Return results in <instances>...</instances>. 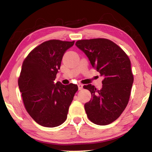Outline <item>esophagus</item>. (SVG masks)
<instances>
[{"mask_svg":"<svg viewBox=\"0 0 152 152\" xmlns=\"http://www.w3.org/2000/svg\"><path fill=\"white\" fill-rule=\"evenodd\" d=\"M78 90L79 91H80V90H82V88H83V85L81 84H78Z\"/></svg>","mask_w":152,"mask_h":152,"instance_id":"obj_1","label":"esophagus"}]
</instances>
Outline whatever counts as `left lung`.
<instances>
[{
  "label": "left lung",
  "mask_w": 152,
  "mask_h": 152,
  "mask_svg": "<svg viewBox=\"0 0 152 152\" xmlns=\"http://www.w3.org/2000/svg\"><path fill=\"white\" fill-rule=\"evenodd\" d=\"M76 45L104 77L101 90L91 84L83 86L92 95L84 104L87 116L94 124L109 125L120 117L129 100L133 83L129 58L119 46L107 39L78 40Z\"/></svg>",
  "instance_id": "obj_1"
}]
</instances>
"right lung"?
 Returning <instances> with one entry per match:
<instances>
[{
  "label": "right lung",
  "mask_w": 152,
  "mask_h": 152,
  "mask_svg": "<svg viewBox=\"0 0 152 152\" xmlns=\"http://www.w3.org/2000/svg\"><path fill=\"white\" fill-rule=\"evenodd\" d=\"M74 43V41H47L33 49L23 63L18 84L25 107L43 127H58L65 121L78 89L76 84L55 82L63 56Z\"/></svg>",
  "instance_id": "right-lung-1"
}]
</instances>
